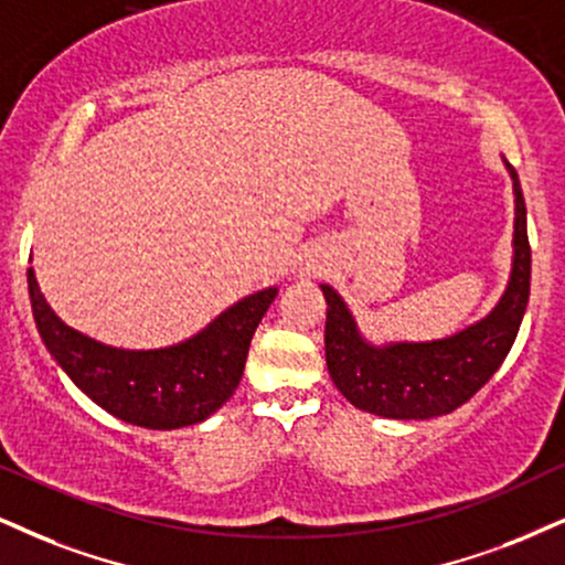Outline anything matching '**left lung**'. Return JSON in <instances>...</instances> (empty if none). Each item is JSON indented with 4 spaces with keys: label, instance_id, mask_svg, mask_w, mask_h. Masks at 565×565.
<instances>
[{
    "label": "left lung",
    "instance_id": "8db88e82",
    "mask_svg": "<svg viewBox=\"0 0 565 565\" xmlns=\"http://www.w3.org/2000/svg\"><path fill=\"white\" fill-rule=\"evenodd\" d=\"M516 193L511 280L495 309L477 324L431 343L372 345L361 338L343 298L322 285L327 301L324 356L335 387L353 406L385 419H431L463 406L503 364L529 303L532 248L526 204L516 170L508 164Z\"/></svg>",
    "mask_w": 565,
    "mask_h": 565
}]
</instances>
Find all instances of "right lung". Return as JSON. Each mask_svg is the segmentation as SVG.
I'll list each match as a JSON object with an SVG mask.
<instances>
[{"label": "right lung", "instance_id": "obj_1", "mask_svg": "<svg viewBox=\"0 0 565 565\" xmlns=\"http://www.w3.org/2000/svg\"><path fill=\"white\" fill-rule=\"evenodd\" d=\"M28 296L46 351L96 406L136 427L178 429L204 422L235 393L277 288L241 298L199 335L157 351H122L67 327L41 296L33 269Z\"/></svg>", "mask_w": 565, "mask_h": 565}]
</instances>
